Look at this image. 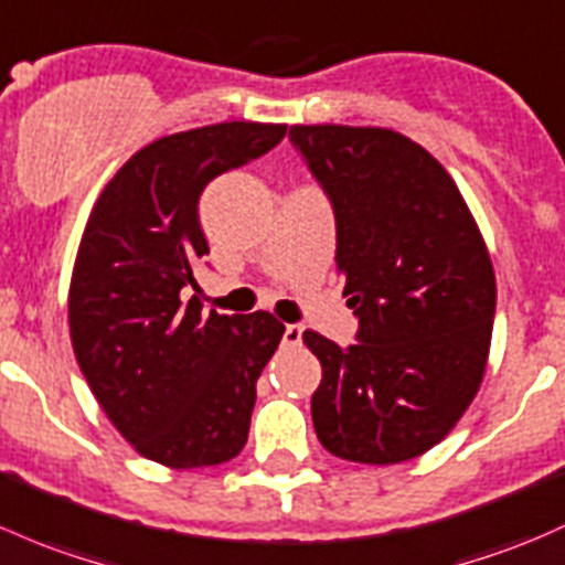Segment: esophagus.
Returning <instances> with one entry per match:
<instances>
[{"label": "esophagus", "mask_w": 565, "mask_h": 565, "mask_svg": "<svg viewBox=\"0 0 565 565\" xmlns=\"http://www.w3.org/2000/svg\"><path fill=\"white\" fill-rule=\"evenodd\" d=\"M300 341H302L300 324H287V330H284V343H287V347H298Z\"/></svg>", "instance_id": "esophagus-1"}]
</instances>
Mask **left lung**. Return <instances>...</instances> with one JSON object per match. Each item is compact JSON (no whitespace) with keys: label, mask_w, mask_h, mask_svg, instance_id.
<instances>
[{"label":"left lung","mask_w":565,"mask_h":565,"mask_svg":"<svg viewBox=\"0 0 565 565\" xmlns=\"http://www.w3.org/2000/svg\"><path fill=\"white\" fill-rule=\"evenodd\" d=\"M295 148L335 211V265L358 343L317 330L322 362L311 417L341 460L392 466L447 438L490 358L495 273L452 175L419 142L384 127L295 124Z\"/></svg>","instance_id":"8db88e82"}]
</instances>
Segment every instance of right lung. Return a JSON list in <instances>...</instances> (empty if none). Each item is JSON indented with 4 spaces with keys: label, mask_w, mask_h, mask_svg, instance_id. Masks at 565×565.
Returning <instances> with one entry per match:
<instances>
[{
    "label": "right lung",
    "mask_w": 565,
    "mask_h": 565,
    "mask_svg": "<svg viewBox=\"0 0 565 565\" xmlns=\"http://www.w3.org/2000/svg\"><path fill=\"white\" fill-rule=\"evenodd\" d=\"M284 135L287 124L224 121L148 142L83 230L70 281L75 360L135 452L178 471L246 447L257 379L284 335L267 311L203 317L200 302H181L207 254L200 194Z\"/></svg>",
    "instance_id": "right-lung-1"
}]
</instances>
